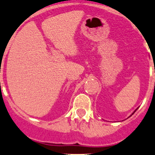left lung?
I'll return each mask as SVG.
<instances>
[{
	"instance_id": "left-lung-1",
	"label": "left lung",
	"mask_w": 155,
	"mask_h": 155,
	"mask_svg": "<svg viewBox=\"0 0 155 155\" xmlns=\"http://www.w3.org/2000/svg\"><path fill=\"white\" fill-rule=\"evenodd\" d=\"M136 110H137V109H136ZM136 110H135V111H134V112H136ZM134 113H133V114H134Z\"/></svg>"
}]
</instances>
